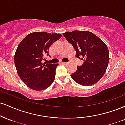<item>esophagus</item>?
<instances>
[{
	"label": "esophagus",
	"instance_id": "obj_1",
	"mask_svg": "<svg viewBox=\"0 0 125 125\" xmlns=\"http://www.w3.org/2000/svg\"><path fill=\"white\" fill-rule=\"evenodd\" d=\"M62 64H67V62H62Z\"/></svg>",
	"mask_w": 125,
	"mask_h": 125
}]
</instances>
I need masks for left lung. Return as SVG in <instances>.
I'll list each match as a JSON object with an SVG mask.
<instances>
[{
    "instance_id": "1",
    "label": "left lung",
    "mask_w": 125,
    "mask_h": 125,
    "mask_svg": "<svg viewBox=\"0 0 125 125\" xmlns=\"http://www.w3.org/2000/svg\"><path fill=\"white\" fill-rule=\"evenodd\" d=\"M63 36L76 52V56L84 59L82 65L77 66L76 71L71 74L72 78L84 86L95 84L104 75L108 65L107 46L90 31H74L64 33Z\"/></svg>"
}]
</instances>
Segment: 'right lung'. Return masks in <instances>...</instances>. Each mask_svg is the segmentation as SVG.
Returning a JSON list of instances; mask_svg holds the SVG:
<instances>
[{
    "instance_id": "1",
    "label": "right lung",
    "mask_w": 125,
    "mask_h": 125,
    "mask_svg": "<svg viewBox=\"0 0 125 125\" xmlns=\"http://www.w3.org/2000/svg\"><path fill=\"white\" fill-rule=\"evenodd\" d=\"M61 37L59 33L33 32L19 44L14 58L16 68L21 81L31 89L44 90L53 82L59 64L42 63V61L49 55L51 44Z\"/></svg>"
}]
</instances>
